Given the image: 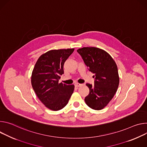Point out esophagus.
<instances>
[{
    "label": "esophagus",
    "mask_w": 147,
    "mask_h": 147,
    "mask_svg": "<svg viewBox=\"0 0 147 147\" xmlns=\"http://www.w3.org/2000/svg\"><path fill=\"white\" fill-rule=\"evenodd\" d=\"M75 86L76 87H79L80 86H81V84H79V83H75Z\"/></svg>",
    "instance_id": "34e87169"
}]
</instances>
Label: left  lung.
<instances>
[{"label":"left lung","instance_id":"8db88e82","mask_svg":"<svg viewBox=\"0 0 147 147\" xmlns=\"http://www.w3.org/2000/svg\"><path fill=\"white\" fill-rule=\"evenodd\" d=\"M77 52L89 71L94 74V85L86 84L89 93L85 97V103L91 109L100 110L113 99L119 87L117 65L107 52L99 48L84 47Z\"/></svg>","mask_w":147,"mask_h":147}]
</instances>
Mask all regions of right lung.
Masks as SVG:
<instances>
[{"instance_id":"1","label":"right lung","mask_w":147,"mask_h":147,"mask_svg":"<svg viewBox=\"0 0 147 147\" xmlns=\"http://www.w3.org/2000/svg\"><path fill=\"white\" fill-rule=\"evenodd\" d=\"M74 48L50 50L41 55L31 75V85L40 101L49 109L58 111L67 105L74 85L58 83L63 65Z\"/></svg>"}]
</instances>
